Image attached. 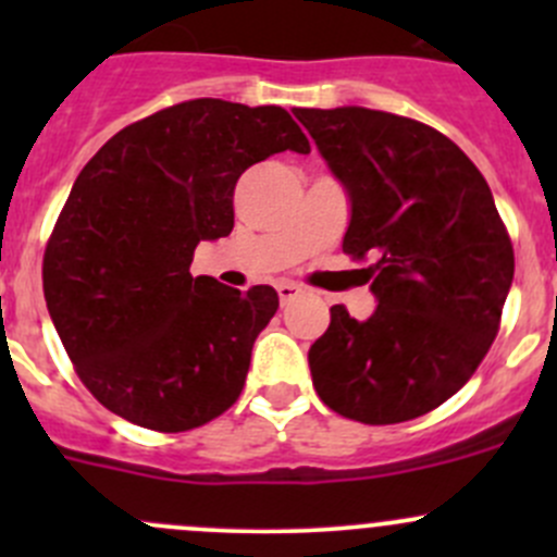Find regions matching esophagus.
Here are the masks:
<instances>
[{
	"label": "esophagus",
	"mask_w": 557,
	"mask_h": 557,
	"mask_svg": "<svg viewBox=\"0 0 557 557\" xmlns=\"http://www.w3.org/2000/svg\"><path fill=\"white\" fill-rule=\"evenodd\" d=\"M301 294V288L296 283H280L277 285V296H280V305H290L296 296Z\"/></svg>",
	"instance_id": "esophagus-1"
}]
</instances>
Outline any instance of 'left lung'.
<instances>
[{
	"instance_id": "left-lung-1",
	"label": "left lung",
	"mask_w": 557,
	"mask_h": 557,
	"mask_svg": "<svg viewBox=\"0 0 557 557\" xmlns=\"http://www.w3.org/2000/svg\"><path fill=\"white\" fill-rule=\"evenodd\" d=\"M294 115L345 188L342 250L372 258L377 299L367 320L331 307L307 356L314 391L369 425L420 418L469 383L512 288L515 252L491 188L453 139L412 117L356 104Z\"/></svg>"
}]
</instances>
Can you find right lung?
I'll use <instances>...</instances> for the list:
<instances>
[{
  "instance_id": "1",
  "label": "right lung",
  "mask_w": 557,
  "mask_h": 557,
  "mask_svg": "<svg viewBox=\"0 0 557 557\" xmlns=\"http://www.w3.org/2000/svg\"><path fill=\"white\" fill-rule=\"evenodd\" d=\"M283 150L310 153L283 107L194 99L121 128L83 166L45 247L50 320L83 385L143 429L190 431L243 393L277 290L188 272L234 228V185Z\"/></svg>"
}]
</instances>
